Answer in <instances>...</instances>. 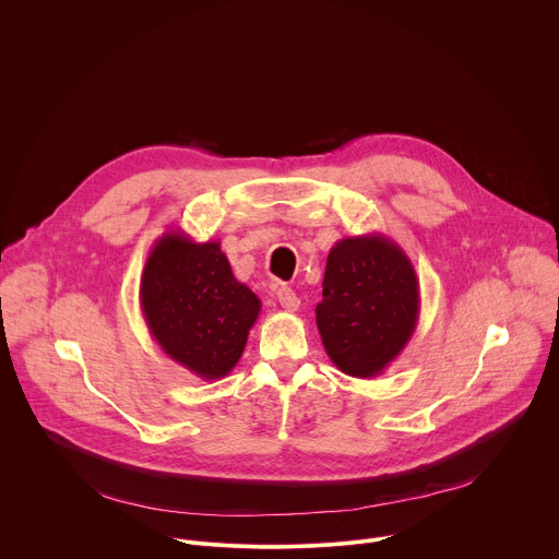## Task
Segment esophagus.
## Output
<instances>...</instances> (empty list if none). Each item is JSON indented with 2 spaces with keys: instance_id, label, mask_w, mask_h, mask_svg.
<instances>
[{
  "instance_id": "34e87169",
  "label": "esophagus",
  "mask_w": 559,
  "mask_h": 559,
  "mask_svg": "<svg viewBox=\"0 0 559 559\" xmlns=\"http://www.w3.org/2000/svg\"><path fill=\"white\" fill-rule=\"evenodd\" d=\"M274 292H276V300L281 302L283 309H287V311H296V309H298L300 300H298V296L294 294L292 287H287V285H276Z\"/></svg>"
}]
</instances>
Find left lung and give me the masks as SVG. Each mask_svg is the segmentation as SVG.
<instances>
[{"mask_svg": "<svg viewBox=\"0 0 559 559\" xmlns=\"http://www.w3.org/2000/svg\"><path fill=\"white\" fill-rule=\"evenodd\" d=\"M420 283L409 257L382 234L341 238L330 250L316 325L347 376L382 373L412 341Z\"/></svg>", "mask_w": 559, "mask_h": 559, "instance_id": "8db88e82", "label": "left lung"}]
</instances>
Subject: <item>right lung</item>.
<instances>
[{"instance_id":"add662e5","label":"right lung","mask_w":559,"mask_h":559,"mask_svg":"<svg viewBox=\"0 0 559 559\" xmlns=\"http://www.w3.org/2000/svg\"><path fill=\"white\" fill-rule=\"evenodd\" d=\"M139 300L156 345L203 380L234 369L261 313L259 296L234 278L221 243H194L181 229L150 250Z\"/></svg>"}]
</instances>
